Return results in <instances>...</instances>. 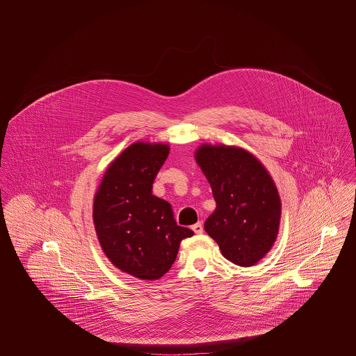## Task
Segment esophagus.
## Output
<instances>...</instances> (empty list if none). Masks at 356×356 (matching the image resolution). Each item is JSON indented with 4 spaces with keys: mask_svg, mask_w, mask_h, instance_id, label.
<instances>
[{
    "mask_svg": "<svg viewBox=\"0 0 356 356\" xmlns=\"http://www.w3.org/2000/svg\"><path fill=\"white\" fill-rule=\"evenodd\" d=\"M192 229H193V232L197 234V235H199V234H203V224H202V222H196V224L192 225Z\"/></svg>",
    "mask_w": 356,
    "mask_h": 356,
    "instance_id": "obj_1",
    "label": "esophagus"
}]
</instances>
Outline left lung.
Wrapping results in <instances>:
<instances>
[{
	"instance_id": "obj_1",
	"label": "left lung",
	"mask_w": 356,
	"mask_h": 356,
	"mask_svg": "<svg viewBox=\"0 0 356 356\" xmlns=\"http://www.w3.org/2000/svg\"><path fill=\"white\" fill-rule=\"evenodd\" d=\"M196 161L216 202L204 229L225 259L254 266L271 250L279 231L282 205L271 176L251 153L235 147L203 145Z\"/></svg>"
}]
</instances>
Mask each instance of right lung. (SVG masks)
<instances>
[{
  "instance_id": "obj_1",
  "label": "right lung",
  "mask_w": 356,
  "mask_h": 356,
  "mask_svg": "<svg viewBox=\"0 0 356 356\" xmlns=\"http://www.w3.org/2000/svg\"><path fill=\"white\" fill-rule=\"evenodd\" d=\"M170 154L163 144L135 143L109 165L93 203V221L108 259L137 279L170 271L180 241L193 231L177 225L168 202L152 195Z\"/></svg>"
}]
</instances>
